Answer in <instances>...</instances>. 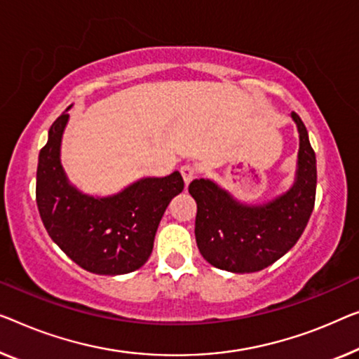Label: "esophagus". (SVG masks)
Masks as SVG:
<instances>
[{
	"mask_svg": "<svg viewBox=\"0 0 359 359\" xmlns=\"http://www.w3.org/2000/svg\"><path fill=\"white\" fill-rule=\"evenodd\" d=\"M180 174H182V177H184L185 185H189L196 175V169L194 168V165L185 164V165H182V168H180Z\"/></svg>",
	"mask_w": 359,
	"mask_h": 359,
	"instance_id": "obj_1",
	"label": "esophagus"
}]
</instances>
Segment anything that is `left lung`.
Wrapping results in <instances>:
<instances>
[{
  "instance_id": "8db88e82",
  "label": "left lung",
  "mask_w": 359,
  "mask_h": 359,
  "mask_svg": "<svg viewBox=\"0 0 359 359\" xmlns=\"http://www.w3.org/2000/svg\"><path fill=\"white\" fill-rule=\"evenodd\" d=\"M298 130L295 177L290 189L259 203L240 201L214 179H195L189 185L196 201L195 237L208 263L245 274L276 263L298 242L316 198V154L297 112Z\"/></svg>"
}]
</instances>
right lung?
Wrapping results in <instances>:
<instances>
[{
    "label": "right lung",
    "mask_w": 359,
    "mask_h": 359,
    "mask_svg": "<svg viewBox=\"0 0 359 359\" xmlns=\"http://www.w3.org/2000/svg\"><path fill=\"white\" fill-rule=\"evenodd\" d=\"M53 122L36 168V206L48 235L74 263L100 276L137 271L153 251L170 200L184 190L179 170L142 177L108 196L88 195L69 180L61 145L69 109Z\"/></svg>",
    "instance_id": "right-lung-1"
}]
</instances>
